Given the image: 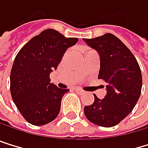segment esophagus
<instances>
[{
  "label": "esophagus",
  "mask_w": 148,
  "mask_h": 148,
  "mask_svg": "<svg viewBox=\"0 0 148 148\" xmlns=\"http://www.w3.org/2000/svg\"><path fill=\"white\" fill-rule=\"evenodd\" d=\"M75 91H76L77 93H79V94H83V93H84V91H83L82 90H80V89H75Z\"/></svg>",
  "instance_id": "34e87169"
}]
</instances>
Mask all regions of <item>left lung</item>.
Segmentation results:
<instances>
[{"label":"left lung","mask_w":148,"mask_h":148,"mask_svg":"<svg viewBox=\"0 0 148 148\" xmlns=\"http://www.w3.org/2000/svg\"><path fill=\"white\" fill-rule=\"evenodd\" d=\"M100 58L99 79L106 82L103 99L94 95V102L84 107L90 122L102 127H113L122 122L136 106L142 88L138 63L126 45L112 34L83 39Z\"/></svg>","instance_id":"left-lung-1"}]
</instances>
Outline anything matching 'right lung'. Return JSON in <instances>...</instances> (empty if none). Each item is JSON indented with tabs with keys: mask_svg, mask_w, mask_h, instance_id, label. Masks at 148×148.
Here are the masks:
<instances>
[{
	"mask_svg": "<svg viewBox=\"0 0 148 148\" xmlns=\"http://www.w3.org/2000/svg\"><path fill=\"white\" fill-rule=\"evenodd\" d=\"M77 42L78 38H66L54 29H46L16 56L10 72V93L29 123L44 125L58 115L62 98L69 90L50 83L49 73L57 69L67 48Z\"/></svg>",
	"mask_w": 148,
	"mask_h": 148,
	"instance_id": "obj_1",
	"label": "right lung"
}]
</instances>
